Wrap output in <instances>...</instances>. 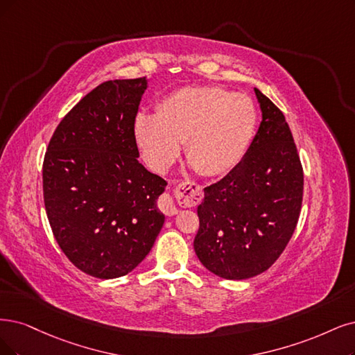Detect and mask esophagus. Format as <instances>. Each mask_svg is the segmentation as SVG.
Segmentation results:
<instances>
[{"mask_svg": "<svg viewBox=\"0 0 355 355\" xmlns=\"http://www.w3.org/2000/svg\"><path fill=\"white\" fill-rule=\"evenodd\" d=\"M202 198H203L202 187L196 184V182H193V181L181 182V184L175 189V199L180 206H186V207L196 206L198 203H200ZM159 206L162 209V212L168 216H174L180 212L178 207L175 206L173 196H169V194L162 196L159 200Z\"/></svg>", "mask_w": 355, "mask_h": 355, "instance_id": "34e87169", "label": "esophagus"}]
</instances>
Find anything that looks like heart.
Wrapping results in <instances>:
<instances>
[{"label": "heart", "instance_id": "1", "mask_svg": "<svg viewBox=\"0 0 355 355\" xmlns=\"http://www.w3.org/2000/svg\"><path fill=\"white\" fill-rule=\"evenodd\" d=\"M256 128L253 102L215 86H191L165 96L156 115L139 114L133 135L144 164L165 173L180 153L203 177L227 175L244 157Z\"/></svg>", "mask_w": 355, "mask_h": 355}]
</instances>
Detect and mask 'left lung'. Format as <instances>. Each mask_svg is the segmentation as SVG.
<instances>
[{
    "instance_id": "left-lung-1",
    "label": "left lung",
    "mask_w": 355,
    "mask_h": 355,
    "mask_svg": "<svg viewBox=\"0 0 355 355\" xmlns=\"http://www.w3.org/2000/svg\"><path fill=\"white\" fill-rule=\"evenodd\" d=\"M261 111L257 133L241 162L205 189L194 252L224 279H248L269 269L297 227L303 168L284 114L254 87Z\"/></svg>"
}]
</instances>
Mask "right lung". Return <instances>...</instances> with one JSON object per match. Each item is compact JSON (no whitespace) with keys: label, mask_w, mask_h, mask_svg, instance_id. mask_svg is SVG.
Instances as JSON below:
<instances>
[{"label":"right lung","mask_w":355,"mask_h":355,"mask_svg":"<svg viewBox=\"0 0 355 355\" xmlns=\"http://www.w3.org/2000/svg\"><path fill=\"white\" fill-rule=\"evenodd\" d=\"M149 78L99 85L62 118L44 159V202L54 237L90 277L120 278L153 247L166 181L139 162L133 125Z\"/></svg>","instance_id":"obj_1"}]
</instances>
